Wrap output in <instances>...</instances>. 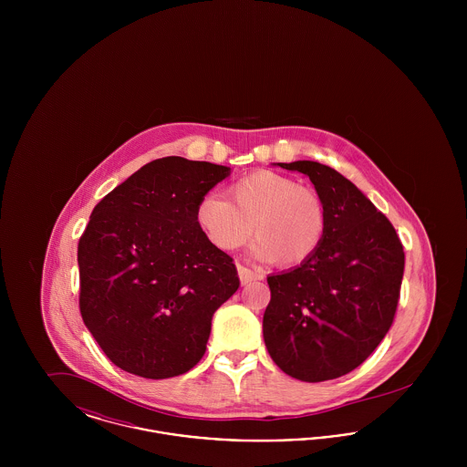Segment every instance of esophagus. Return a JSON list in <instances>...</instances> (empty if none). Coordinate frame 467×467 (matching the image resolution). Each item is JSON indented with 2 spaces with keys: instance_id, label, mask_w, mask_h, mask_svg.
I'll use <instances>...</instances> for the list:
<instances>
[{
  "instance_id": "esophagus-1",
  "label": "esophagus",
  "mask_w": 467,
  "mask_h": 467,
  "mask_svg": "<svg viewBox=\"0 0 467 467\" xmlns=\"http://www.w3.org/2000/svg\"><path fill=\"white\" fill-rule=\"evenodd\" d=\"M238 276H240L242 285H248L250 282L259 280V275H257L255 271H252V269H248V267L242 266V265H238Z\"/></svg>"
}]
</instances>
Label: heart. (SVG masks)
Masks as SVG:
<instances>
[{"mask_svg": "<svg viewBox=\"0 0 467 467\" xmlns=\"http://www.w3.org/2000/svg\"><path fill=\"white\" fill-rule=\"evenodd\" d=\"M227 198L206 194L196 223L208 242L223 252L242 248L255 233L254 254L280 267L305 265L327 231V212L318 192L294 178L259 170L236 180Z\"/></svg>", "mask_w": 467, "mask_h": 467, "instance_id": "1", "label": "heart"}]
</instances>
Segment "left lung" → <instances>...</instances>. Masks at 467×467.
<instances>
[{
  "label": "left lung",
  "mask_w": 467,
  "mask_h": 467,
  "mask_svg": "<svg viewBox=\"0 0 467 467\" xmlns=\"http://www.w3.org/2000/svg\"><path fill=\"white\" fill-rule=\"evenodd\" d=\"M308 175L327 231L305 265L267 276V352L289 377L326 381L354 371L389 333L400 303L404 252L390 221L333 168L278 162Z\"/></svg>",
  "instance_id": "obj_1"
}]
</instances>
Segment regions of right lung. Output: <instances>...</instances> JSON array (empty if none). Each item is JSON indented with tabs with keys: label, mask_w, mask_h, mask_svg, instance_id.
Segmentation results:
<instances>
[{
	"label": "right lung",
	"mask_w": 467,
	"mask_h": 467,
	"mask_svg": "<svg viewBox=\"0 0 467 467\" xmlns=\"http://www.w3.org/2000/svg\"><path fill=\"white\" fill-rule=\"evenodd\" d=\"M229 171L162 157L94 206L78 242V306L120 369L162 379L204 356L212 317L240 278L233 257L202 234L196 206Z\"/></svg>",
	"instance_id": "obj_1"
}]
</instances>
